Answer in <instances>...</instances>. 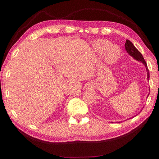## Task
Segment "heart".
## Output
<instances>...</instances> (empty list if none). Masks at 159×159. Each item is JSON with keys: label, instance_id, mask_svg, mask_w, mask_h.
<instances>
[{"label": "heart", "instance_id": "obj_1", "mask_svg": "<svg viewBox=\"0 0 159 159\" xmlns=\"http://www.w3.org/2000/svg\"><path fill=\"white\" fill-rule=\"evenodd\" d=\"M95 50L99 53H104L106 60L109 63L116 62L120 57V50L117 46H112L110 41L104 39L96 40L94 41Z\"/></svg>", "mask_w": 159, "mask_h": 159}]
</instances>
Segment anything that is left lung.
Instances as JSON below:
<instances>
[{
	"instance_id": "obj_1",
	"label": "left lung",
	"mask_w": 159,
	"mask_h": 159,
	"mask_svg": "<svg viewBox=\"0 0 159 159\" xmlns=\"http://www.w3.org/2000/svg\"><path fill=\"white\" fill-rule=\"evenodd\" d=\"M125 50H126V51L129 53V55L134 57L135 60L142 62V64L145 66L146 71H147V76H148L147 79H148V80H149V78H150L149 70H148V68L146 62L144 60V59H143L142 53H140L137 49H136L134 45V44H133L129 40H126V43H125ZM148 95H149V94H148ZM133 118H134V116H133Z\"/></svg>"
}]
</instances>
